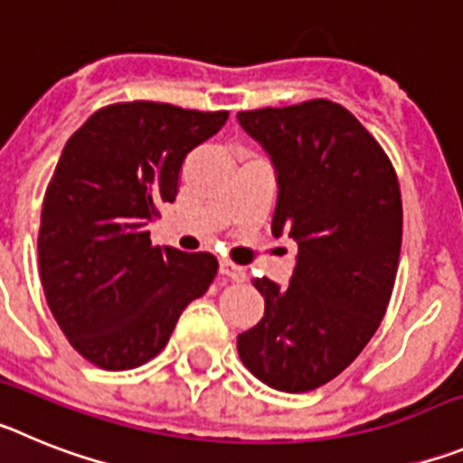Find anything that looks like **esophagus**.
I'll return each instance as SVG.
<instances>
[{
  "instance_id": "obj_1",
  "label": "esophagus",
  "mask_w": 463,
  "mask_h": 463,
  "mask_svg": "<svg viewBox=\"0 0 463 463\" xmlns=\"http://www.w3.org/2000/svg\"><path fill=\"white\" fill-rule=\"evenodd\" d=\"M220 273L227 278H232L234 282H243L245 278H248V271H245L243 267H239V264H234V261H220Z\"/></svg>"
}]
</instances>
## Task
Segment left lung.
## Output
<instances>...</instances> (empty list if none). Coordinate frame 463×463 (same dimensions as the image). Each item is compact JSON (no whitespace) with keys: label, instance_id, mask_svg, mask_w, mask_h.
I'll return each mask as SVG.
<instances>
[{"label":"left lung","instance_id":"8db88e82","mask_svg":"<svg viewBox=\"0 0 463 463\" xmlns=\"http://www.w3.org/2000/svg\"><path fill=\"white\" fill-rule=\"evenodd\" d=\"M239 122L276 166L273 236L298 245L288 288L252 280L264 317L239 334V357L273 390H317L357 359L390 304L403 232L399 178L336 101L241 110Z\"/></svg>","mask_w":463,"mask_h":463}]
</instances>
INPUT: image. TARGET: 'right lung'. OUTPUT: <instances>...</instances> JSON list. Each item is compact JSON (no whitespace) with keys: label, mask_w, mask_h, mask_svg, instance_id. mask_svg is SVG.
<instances>
[{"label":"right lung","mask_w":463,"mask_h":463,"mask_svg":"<svg viewBox=\"0 0 463 463\" xmlns=\"http://www.w3.org/2000/svg\"><path fill=\"white\" fill-rule=\"evenodd\" d=\"M227 118L122 101L92 113L64 146L41 208L39 273L52 317L94 366L150 362L185 306L211 288V252L159 248L148 227L175 202L187 153Z\"/></svg>","instance_id":"right-lung-1"}]
</instances>
